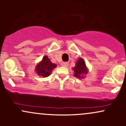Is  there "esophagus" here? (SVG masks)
Wrapping results in <instances>:
<instances>
[{"mask_svg":"<svg viewBox=\"0 0 126 126\" xmlns=\"http://www.w3.org/2000/svg\"><path fill=\"white\" fill-rule=\"evenodd\" d=\"M62 66H63V67H67L68 66H69V63L68 62H63V63H62Z\"/></svg>","mask_w":126,"mask_h":126,"instance_id":"34e87169","label":"esophagus"}]
</instances>
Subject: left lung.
Wrapping results in <instances>:
<instances>
[{
  "label": "left lung",
  "mask_w": 126,
  "mask_h": 126,
  "mask_svg": "<svg viewBox=\"0 0 126 126\" xmlns=\"http://www.w3.org/2000/svg\"><path fill=\"white\" fill-rule=\"evenodd\" d=\"M74 70V75L75 77L78 78H84V75H86L88 73V69H86V64L84 60L82 58H79L76 62V66L73 68Z\"/></svg>",
  "instance_id": "1"
}]
</instances>
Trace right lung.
<instances>
[{
    "label": "right lung",
    "instance_id": "right-lung-1",
    "mask_svg": "<svg viewBox=\"0 0 126 126\" xmlns=\"http://www.w3.org/2000/svg\"><path fill=\"white\" fill-rule=\"evenodd\" d=\"M56 64L51 63L47 56H44L42 61L37 65L35 71L42 77H47L51 73L52 70L56 67Z\"/></svg>",
    "mask_w": 126,
    "mask_h": 126
}]
</instances>
